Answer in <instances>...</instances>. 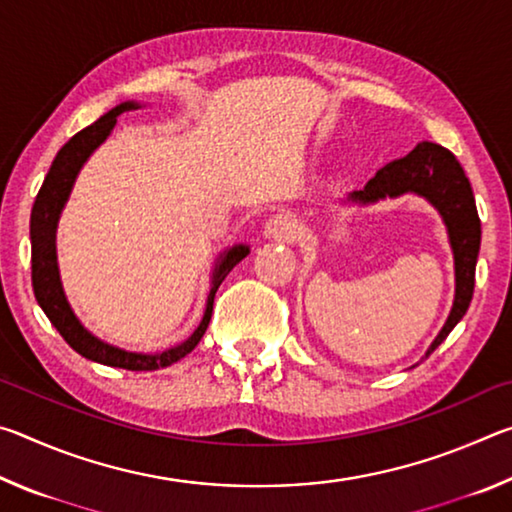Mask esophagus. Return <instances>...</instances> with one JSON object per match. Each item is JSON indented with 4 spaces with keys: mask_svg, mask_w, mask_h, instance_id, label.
Returning <instances> with one entry per match:
<instances>
[{
    "mask_svg": "<svg viewBox=\"0 0 512 512\" xmlns=\"http://www.w3.org/2000/svg\"><path fill=\"white\" fill-rule=\"evenodd\" d=\"M296 221L289 214H275L264 223V237L268 239H277V241H291L296 237Z\"/></svg>",
    "mask_w": 512,
    "mask_h": 512,
    "instance_id": "1",
    "label": "esophagus"
}]
</instances>
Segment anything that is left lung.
<instances>
[{"label":"left lung","instance_id":"obj_1","mask_svg":"<svg viewBox=\"0 0 512 512\" xmlns=\"http://www.w3.org/2000/svg\"><path fill=\"white\" fill-rule=\"evenodd\" d=\"M404 194L424 198L440 214L454 255V302L443 329L424 352L422 359H427L447 339L472 302L474 271L481 248V221L463 167L454 153L433 142H420L409 155L388 162L375 173V178L368 180L366 187L354 189L343 203L375 205Z\"/></svg>","mask_w":512,"mask_h":512}]
</instances>
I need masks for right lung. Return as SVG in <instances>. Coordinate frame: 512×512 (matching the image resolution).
<instances>
[{
  "mask_svg": "<svg viewBox=\"0 0 512 512\" xmlns=\"http://www.w3.org/2000/svg\"><path fill=\"white\" fill-rule=\"evenodd\" d=\"M142 108V103L137 101H124L108 110L106 115L99 117L94 124L83 128L81 133H76L51 162L49 173L45 176L40 192L36 196L31 210V282L33 293H36L38 305L45 311L47 318L51 320L60 336L69 343V348L76 350L81 357L103 363V366L112 368H124V370H158L167 368L171 363L180 361L192 352L198 341L203 339L207 325L212 318V305L216 289L221 287L232 268H235L241 259L250 253L248 244H235L216 257L212 280H210V293H207L205 311L198 327L187 336L183 343L173 345L169 350L162 352H131L117 345H110L101 341L99 336H94L88 327H85L79 316L74 314L72 305L65 296L63 282H60L58 271V255H56V230L60 214H63L65 205L72 194L76 178L83 169V164L90 160V155L99 149V146L108 140L112 128L117 124V117L121 112Z\"/></svg>",
  "mask_w": 512,
  "mask_h": 512,
  "instance_id": "right-lung-1",
  "label": "right lung"
}]
</instances>
